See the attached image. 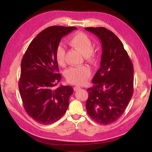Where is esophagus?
Returning <instances> with one entry per match:
<instances>
[{
  "label": "esophagus",
  "mask_w": 152,
  "mask_h": 152,
  "mask_svg": "<svg viewBox=\"0 0 152 152\" xmlns=\"http://www.w3.org/2000/svg\"><path fill=\"white\" fill-rule=\"evenodd\" d=\"M80 89V87H79V86H74V88H73V90L75 91H77Z\"/></svg>",
  "instance_id": "esophagus-1"
}]
</instances>
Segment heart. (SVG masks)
<instances>
[{
	"label": "heart",
	"instance_id": "b5f03b06",
	"mask_svg": "<svg viewBox=\"0 0 152 152\" xmlns=\"http://www.w3.org/2000/svg\"><path fill=\"white\" fill-rule=\"evenodd\" d=\"M69 44L79 50L86 58L94 60L95 55L93 53L94 44L89 36L83 32H77L70 39ZM66 50L62 45H58L56 49L55 58L57 63L60 66L66 65ZM91 75V70L88 66L72 67L66 72L67 82L73 85H80L85 83Z\"/></svg>",
	"mask_w": 152,
	"mask_h": 152
}]
</instances>
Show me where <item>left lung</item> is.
Returning a JSON list of instances; mask_svg holds the SVG:
<instances>
[{"instance_id": "1", "label": "left lung", "mask_w": 152, "mask_h": 152, "mask_svg": "<svg viewBox=\"0 0 152 152\" xmlns=\"http://www.w3.org/2000/svg\"><path fill=\"white\" fill-rule=\"evenodd\" d=\"M102 43L100 68L92 79L94 86L87 90L88 114L95 122L108 125L122 115L133 93V66L123 43L104 27L85 28Z\"/></svg>"}]
</instances>
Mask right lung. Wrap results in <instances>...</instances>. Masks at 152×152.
<instances>
[{
  "label": "right lung",
  "instance_id": "right-lung-1",
  "mask_svg": "<svg viewBox=\"0 0 152 152\" xmlns=\"http://www.w3.org/2000/svg\"><path fill=\"white\" fill-rule=\"evenodd\" d=\"M77 28L52 26L36 36L21 64L19 90L26 112L39 124L49 125L65 114L73 92L70 86L56 88L62 75L55 58L62 38Z\"/></svg>",
  "mask_w": 152,
  "mask_h": 152
}]
</instances>
